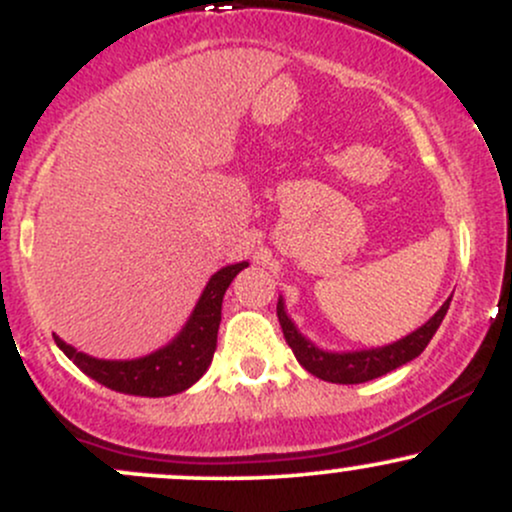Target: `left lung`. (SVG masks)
I'll return each mask as SVG.
<instances>
[{"mask_svg": "<svg viewBox=\"0 0 512 512\" xmlns=\"http://www.w3.org/2000/svg\"><path fill=\"white\" fill-rule=\"evenodd\" d=\"M452 296L438 308V313L431 320L424 322L419 330H414L407 337L397 339V342L387 346H375V349H356V351H327L320 349L310 342L308 337H303L298 332L296 322L291 320L286 313L284 298H279L276 303V315H279L281 330H284L286 342H289L293 356L298 358V363L313 373L315 378L327 380V383H339V385H356V383H368V380L380 378V375L390 373L404 363L414 361L421 351L426 349L428 342L433 339V334L443 322L445 313H448Z\"/></svg>", "mask_w": 512, "mask_h": 512, "instance_id": "8db88e82", "label": "left lung"}]
</instances>
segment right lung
<instances>
[{"label":"right lung","instance_id":"add662e5","mask_svg":"<svg viewBox=\"0 0 512 512\" xmlns=\"http://www.w3.org/2000/svg\"><path fill=\"white\" fill-rule=\"evenodd\" d=\"M248 267V262L228 264L211 274L204 286L202 296L192 310L190 320L185 322L178 337L161 349L151 351L142 358L132 361H105L76 351L74 346L62 342L55 334V342L64 351L76 368H81L88 378L115 392L137 397H168L185 392L207 373L211 358L216 351V334L221 325V303L231 281L236 279L240 269Z\"/></svg>","mask_w":512,"mask_h":512}]
</instances>
